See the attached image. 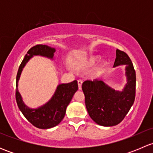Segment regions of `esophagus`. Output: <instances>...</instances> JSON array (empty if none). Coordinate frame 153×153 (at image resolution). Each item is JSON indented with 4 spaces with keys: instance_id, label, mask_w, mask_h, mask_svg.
<instances>
[{
    "instance_id": "esophagus-1",
    "label": "esophagus",
    "mask_w": 153,
    "mask_h": 153,
    "mask_svg": "<svg viewBox=\"0 0 153 153\" xmlns=\"http://www.w3.org/2000/svg\"><path fill=\"white\" fill-rule=\"evenodd\" d=\"M82 83L83 81L81 79L78 80V89H81V86H82Z\"/></svg>"
}]
</instances>
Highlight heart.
<instances>
[{"label": "heart", "mask_w": 153, "mask_h": 153, "mask_svg": "<svg viewBox=\"0 0 153 153\" xmlns=\"http://www.w3.org/2000/svg\"><path fill=\"white\" fill-rule=\"evenodd\" d=\"M98 61V58L97 57H92L89 58L86 62V65L87 66H92L95 64V62Z\"/></svg>", "instance_id": "b5f03b06"}]
</instances>
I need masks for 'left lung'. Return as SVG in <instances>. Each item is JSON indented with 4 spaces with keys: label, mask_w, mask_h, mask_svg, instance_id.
Returning <instances> with one entry per match:
<instances>
[{
    "label": "left lung",
    "mask_w": 153,
    "mask_h": 153,
    "mask_svg": "<svg viewBox=\"0 0 153 153\" xmlns=\"http://www.w3.org/2000/svg\"><path fill=\"white\" fill-rule=\"evenodd\" d=\"M126 65L127 83L122 92L115 91L101 80H87L82 84L85 104L90 118L96 124L112 126L123 121L135 98L136 75L132 61L124 51L117 49L113 67Z\"/></svg>",
    "instance_id": "obj_1"
}]
</instances>
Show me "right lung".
<instances>
[{
	"label": "right lung",
	"mask_w": 153,
	"mask_h": 153,
	"mask_svg": "<svg viewBox=\"0 0 153 153\" xmlns=\"http://www.w3.org/2000/svg\"><path fill=\"white\" fill-rule=\"evenodd\" d=\"M55 49L47 45H35L29 49L18 69L16 77L15 98L18 108L33 126L39 129H49L58 125L64 118L66 109L74 94L78 89V81L60 84L50 101L38 109H32L24 104L18 90V82L23 68L33 55H42L52 58Z\"/></svg>",
	"instance_id": "right-lung-1"
}]
</instances>
